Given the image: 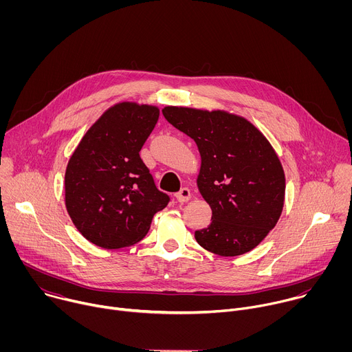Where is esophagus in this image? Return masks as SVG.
I'll return each mask as SVG.
<instances>
[{
    "label": "esophagus",
    "mask_w": 352,
    "mask_h": 352,
    "mask_svg": "<svg viewBox=\"0 0 352 352\" xmlns=\"http://www.w3.org/2000/svg\"><path fill=\"white\" fill-rule=\"evenodd\" d=\"M175 199L178 202H188L190 199V190L188 188H181V190L175 193Z\"/></svg>",
    "instance_id": "esophagus-1"
}]
</instances>
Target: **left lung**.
<instances>
[{"mask_svg": "<svg viewBox=\"0 0 352 352\" xmlns=\"http://www.w3.org/2000/svg\"><path fill=\"white\" fill-rule=\"evenodd\" d=\"M163 116L196 142L202 157L197 188L212 223L195 231V239L220 256L252 250L284 205L285 178L273 147L249 121L224 111L166 107Z\"/></svg>", "mask_w": 352, "mask_h": 352, "instance_id": "8db88e82", "label": "left lung"}]
</instances>
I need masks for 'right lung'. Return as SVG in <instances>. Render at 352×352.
I'll return each mask as SVG.
<instances>
[{"instance_id":"add662e5","label":"right lung","mask_w":352,"mask_h":352,"mask_svg":"<svg viewBox=\"0 0 352 352\" xmlns=\"http://www.w3.org/2000/svg\"><path fill=\"white\" fill-rule=\"evenodd\" d=\"M159 109L121 103L86 132L65 173V205L91 243L118 249L139 242L170 196L157 189L139 156Z\"/></svg>"}]
</instances>
